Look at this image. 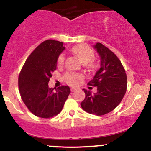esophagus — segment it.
<instances>
[{
	"mask_svg": "<svg viewBox=\"0 0 151 151\" xmlns=\"http://www.w3.org/2000/svg\"><path fill=\"white\" fill-rule=\"evenodd\" d=\"M76 91L75 88H71V92H74V91Z\"/></svg>",
	"mask_w": 151,
	"mask_h": 151,
	"instance_id": "esophagus-1",
	"label": "esophagus"
}]
</instances>
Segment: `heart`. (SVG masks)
I'll return each mask as SVG.
<instances>
[{"instance_id":"obj_1","label":"heart","mask_w":151,"mask_h":151,"mask_svg":"<svg viewBox=\"0 0 151 151\" xmlns=\"http://www.w3.org/2000/svg\"><path fill=\"white\" fill-rule=\"evenodd\" d=\"M71 52L79 58V60L83 63L87 64L88 66L92 68L94 66L93 58L94 57V52L92 49L85 44H80L71 48ZM65 61V55L60 54L58 58V64L62 66ZM83 76L80 74H76L74 72H67L64 74V80L66 83L71 85H76L79 80H81Z\"/></svg>"}]
</instances>
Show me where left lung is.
<instances>
[{"label": "left lung", "mask_w": 151, "mask_h": 151, "mask_svg": "<svg viewBox=\"0 0 151 151\" xmlns=\"http://www.w3.org/2000/svg\"><path fill=\"white\" fill-rule=\"evenodd\" d=\"M94 48L101 58V66L88 85L97 88V93L83 89L85 98L81 106L85 112L104 115L117 107L126 92L127 77L121 60L116 55L101 43Z\"/></svg>", "instance_id": "8db88e82"}]
</instances>
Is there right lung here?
I'll return each mask as SVG.
<instances>
[{
  "label": "right lung",
  "mask_w": 151,
  "mask_h": 151,
  "mask_svg": "<svg viewBox=\"0 0 151 151\" xmlns=\"http://www.w3.org/2000/svg\"><path fill=\"white\" fill-rule=\"evenodd\" d=\"M64 50L63 42L45 41L28 56L19 73L21 98L30 112L39 118H50L58 115L71 93L66 85L57 89L48 86L52 74L56 70L58 58Z\"/></svg>",
  "instance_id": "right-lung-1"
}]
</instances>
